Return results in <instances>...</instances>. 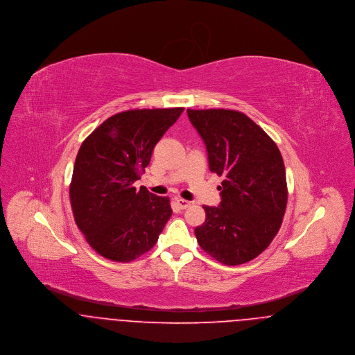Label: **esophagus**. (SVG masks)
I'll use <instances>...</instances> for the list:
<instances>
[{
	"instance_id": "1",
	"label": "esophagus",
	"mask_w": 355,
	"mask_h": 355,
	"mask_svg": "<svg viewBox=\"0 0 355 355\" xmlns=\"http://www.w3.org/2000/svg\"><path fill=\"white\" fill-rule=\"evenodd\" d=\"M175 201H176L178 206H179L180 209H187V207L191 205V202H189V201H186V200H183V198H176Z\"/></svg>"
}]
</instances>
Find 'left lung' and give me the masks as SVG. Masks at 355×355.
<instances>
[{
    "instance_id": "8db88e82",
    "label": "left lung",
    "mask_w": 355,
    "mask_h": 355,
    "mask_svg": "<svg viewBox=\"0 0 355 355\" xmlns=\"http://www.w3.org/2000/svg\"><path fill=\"white\" fill-rule=\"evenodd\" d=\"M206 145L209 168L221 182V202L203 206L196 228L203 252L224 265L262 253L280 230L288 200L286 168L276 144L250 117L230 109H187Z\"/></svg>"
}]
</instances>
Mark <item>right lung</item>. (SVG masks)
I'll list each match as a JSON object with an SVG mask.
<instances>
[{
  "label": "right lung",
  "mask_w": 355,
  "mask_h": 355,
  "mask_svg": "<svg viewBox=\"0 0 355 355\" xmlns=\"http://www.w3.org/2000/svg\"><path fill=\"white\" fill-rule=\"evenodd\" d=\"M184 107L134 109L110 116L82 144L69 200L78 228L97 253L130 262L157 243L172 216L168 197L137 190L154 146Z\"/></svg>",
  "instance_id": "obj_1"
}]
</instances>
